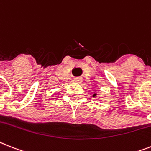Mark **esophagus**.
Listing matches in <instances>:
<instances>
[{"label": "esophagus", "mask_w": 151, "mask_h": 151, "mask_svg": "<svg viewBox=\"0 0 151 151\" xmlns=\"http://www.w3.org/2000/svg\"><path fill=\"white\" fill-rule=\"evenodd\" d=\"M75 82H76V83H82V78H75Z\"/></svg>", "instance_id": "1"}]
</instances>
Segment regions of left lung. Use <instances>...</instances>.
I'll list each match as a JSON object with an SVG mask.
<instances>
[{
    "label": "left lung",
    "mask_w": 151,
    "mask_h": 151,
    "mask_svg": "<svg viewBox=\"0 0 151 151\" xmlns=\"http://www.w3.org/2000/svg\"><path fill=\"white\" fill-rule=\"evenodd\" d=\"M93 96H96V94H94V95H93Z\"/></svg>",
    "instance_id": "1"
}]
</instances>
